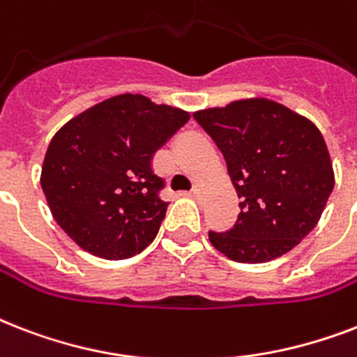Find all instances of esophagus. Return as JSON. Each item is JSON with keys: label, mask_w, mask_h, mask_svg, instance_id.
<instances>
[{"label": "esophagus", "mask_w": 357, "mask_h": 357, "mask_svg": "<svg viewBox=\"0 0 357 357\" xmlns=\"http://www.w3.org/2000/svg\"><path fill=\"white\" fill-rule=\"evenodd\" d=\"M190 195L195 196V198H200V196H202V189H200V187H198V185H195V187H192V190H190Z\"/></svg>", "instance_id": "esophagus-1"}]
</instances>
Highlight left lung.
I'll return each mask as SVG.
<instances>
[{
  "label": "left lung",
  "instance_id": "obj_1",
  "mask_svg": "<svg viewBox=\"0 0 357 357\" xmlns=\"http://www.w3.org/2000/svg\"><path fill=\"white\" fill-rule=\"evenodd\" d=\"M196 122L222 151L241 213L215 248L237 263L287 254L315 228L335 185L332 159L315 123L268 98L202 109Z\"/></svg>",
  "mask_w": 357,
  "mask_h": 357
}]
</instances>
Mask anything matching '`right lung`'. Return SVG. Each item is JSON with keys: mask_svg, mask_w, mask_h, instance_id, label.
I'll use <instances>...</instances> for the list:
<instances>
[{"mask_svg": "<svg viewBox=\"0 0 357 357\" xmlns=\"http://www.w3.org/2000/svg\"><path fill=\"white\" fill-rule=\"evenodd\" d=\"M190 114L142 94L92 105L53 135L40 185L55 222L79 248L128 259L155 238L167 202L151 157Z\"/></svg>", "mask_w": 357, "mask_h": 357, "instance_id": "obj_1", "label": "right lung"}]
</instances>
